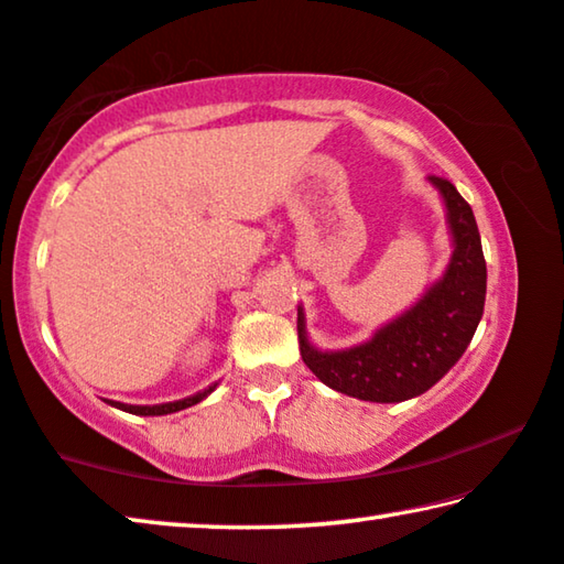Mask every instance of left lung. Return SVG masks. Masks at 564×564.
<instances>
[{"label":"left lung","mask_w":564,"mask_h":564,"mask_svg":"<svg viewBox=\"0 0 564 564\" xmlns=\"http://www.w3.org/2000/svg\"><path fill=\"white\" fill-rule=\"evenodd\" d=\"M441 189L453 232L451 265L443 281L417 304L347 351H316L299 311L304 365L332 390L369 402H402L431 390L458 362L484 316L486 260L481 235L468 202L445 176H431Z\"/></svg>","instance_id":"8db88e82"}]
</instances>
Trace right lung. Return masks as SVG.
I'll use <instances>...</instances> for the list:
<instances>
[{"label": "right lung", "instance_id": "obj_1", "mask_svg": "<svg viewBox=\"0 0 564 564\" xmlns=\"http://www.w3.org/2000/svg\"><path fill=\"white\" fill-rule=\"evenodd\" d=\"M213 390H215V384H209L207 390L192 394V398H184V400H176V402H164V405H123V402H111V405L121 408V410H126V413H133V415H166V413H176V410L197 405V402L205 400Z\"/></svg>", "mask_w": 564, "mask_h": 564}]
</instances>
